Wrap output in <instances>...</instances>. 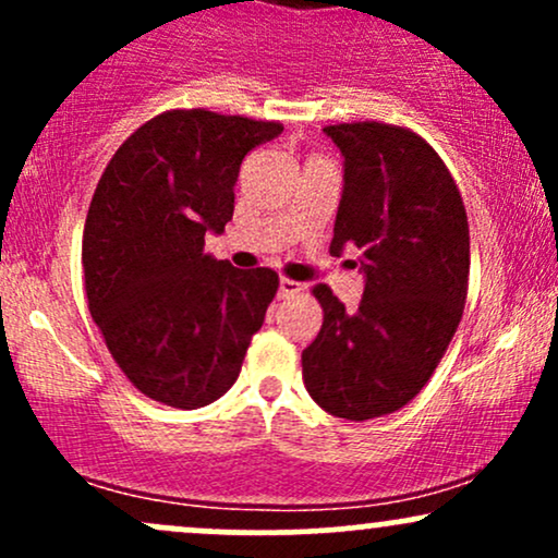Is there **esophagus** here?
<instances>
[{
  "label": "esophagus",
  "mask_w": 558,
  "mask_h": 558,
  "mask_svg": "<svg viewBox=\"0 0 558 558\" xmlns=\"http://www.w3.org/2000/svg\"><path fill=\"white\" fill-rule=\"evenodd\" d=\"M304 291V286L299 283V280H291V278H280V296L283 299H291L296 296V293Z\"/></svg>",
  "instance_id": "esophagus-1"
}]
</instances>
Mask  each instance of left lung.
<instances>
[{
  "label": "left lung",
  "instance_id": "obj_1",
  "mask_svg": "<svg viewBox=\"0 0 558 558\" xmlns=\"http://www.w3.org/2000/svg\"><path fill=\"white\" fill-rule=\"evenodd\" d=\"M325 133L345 159L330 254L362 248L367 280L356 312L312 288L323 328L301 373L325 412L364 422L407 407L444 360L466 301L470 226L444 159L414 131L362 120Z\"/></svg>",
  "mask_w": 558,
  "mask_h": 558
}]
</instances>
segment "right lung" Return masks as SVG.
Masks as SVG:
<instances>
[{"label": "right lung", "instance_id": "obj_1", "mask_svg": "<svg viewBox=\"0 0 558 558\" xmlns=\"http://www.w3.org/2000/svg\"><path fill=\"white\" fill-rule=\"evenodd\" d=\"M275 120L168 110L114 151L83 228V288L112 360L141 393L175 409L220 399L278 293L270 267L204 252L233 217L243 157Z\"/></svg>", "mask_w": 558, "mask_h": 558}]
</instances>
